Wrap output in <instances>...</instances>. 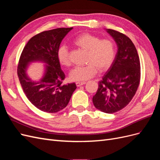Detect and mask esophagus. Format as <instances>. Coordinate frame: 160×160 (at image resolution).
I'll return each mask as SVG.
<instances>
[{"label": "esophagus", "instance_id": "esophagus-1", "mask_svg": "<svg viewBox=\"0 0 160 160\" xmlns=\"http://www.w3.org/2000/svg\"><path fill=\"white\" fill-rule=\"evenodd\" d=\"M85 84V82H77L76 83V85L77 87H80V86H82Z\"/></svg>", "mask_w": 160, "mask_h": 160}]
</instances>
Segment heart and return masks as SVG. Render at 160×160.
Masks as SVG:
<instances>
[{
	"instance_id": "1",
	"label": "heart",
	"mask_w": 160,
	"mask_h": 160,
	"mask_svg": "<svg viewBox=\"0 0 160 160\" xmlns=\"http://www.w3.org/2000/svg\"><path fill=\"white\" fill-rule=\"evenodd\" d=\"M72 44L87 51L84 66L76 67L70 72V78L75 81H85L94 77L98 71H108L113 64L117 54L116 45L111 39H101L98 36L85 32L77 36ZM57 59L63 67L71 65L68 49L62 45L57 52Z\"/></svg>"
}]
</instances>
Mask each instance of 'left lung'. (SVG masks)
I'll list each match as a JSON object with an SVG mask.
<instances>
[{"instance_id": "left-lung-1", "label": "left lung", "mask_w": 160, "mask_h": 160, "mask_svg": "<svg viewBox=\"0 0 160 160\" xmlns=\"http://www.w3.org/2000/svg\"><path fill=\"white\" fill-rule=\"evenodd\" d=\"M118 46L113 64L99 82L93 97L95 107L102 112L113 113L129 104L140 81V62L133 42L124 34L106 29Z\"/></svg>"}]
</instances>
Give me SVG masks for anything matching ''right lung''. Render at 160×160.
I'll return each instance as SVG.
<instances>
[{
    "label": "right lung",
    "instance_id": "1",
    "mask_svg": "<svg viewBox=\"0 0 160 160\" xmlns=\"http://www.w3.org/2000/svg\"><path fill=\"white\" fill-rule=\"evenodd\" d=\"M72 29L58 28L37 34L28 41L20 57L17 74L24 93L32 105L44 112L56 113L64 109L77 88L75 83L62 84L65 75L57 56L62 40ZM34 62L46 64L44 74L37 82L26 73L28 65Z\"/></svg>",
    "mask_w": 160,
    "mask_h": 160
}]
</instances>
